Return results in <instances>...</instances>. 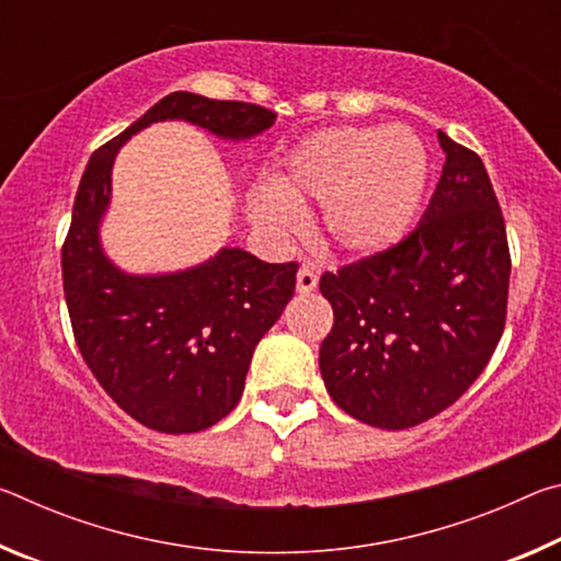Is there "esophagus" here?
Returning a JSON list of instances; mask_svg holds the SVG:
<instances>
[{"label": "esophagus", "instance_id": "1", "mask_svg": "<svg viewBox=\"0 0 561 561\" xmlns=\"http://www.w3.org/2000/svg\"><path fill=\"white\" fill-rule=\"evenodd\" d=\"M317 284H319V279H317V272L311 270V267H301V270L297 272V291H299V294H309V291H314V289H317Z\"/></svg>", "mask_w": 561, "mask_h": 561}]
</instances>
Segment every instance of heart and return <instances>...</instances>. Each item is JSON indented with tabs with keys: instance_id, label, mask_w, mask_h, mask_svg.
<instances>
[{
	"instance_id": "heart-1",
	"label": "heart",
	"mask_w": 561,
	"mask_h": 561,
	"mask_svg": "<svg viewBox=\"0 0 561 561\" xmlns=\"http://www.w3.org/2000/svg\"><path fill=\"white\" fill-rule=\"evenodd\" d=\"M428 175V150L411 128L319 130L291 150L277 187L254 195L252 215L267 232L289 237L299 230L301 207L319 203L327 242L366 257L411 230Z\"/></svg>"
}]
</instances>
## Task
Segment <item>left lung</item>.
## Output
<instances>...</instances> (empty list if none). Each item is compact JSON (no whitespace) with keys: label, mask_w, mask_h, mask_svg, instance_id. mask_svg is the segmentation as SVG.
I'll list each match as a JSON object with an SVG mask.
<instances>
[{"label":"left lung","mask_w":561,"mask_h":561,"mask_svg":"<svg viewBox=\"0 0 561 561\" xmlns=\"http://www.w3.org/2000/svg\"><path fill=\"white\" fill-rule=\"evenodd\" d=\"M438 140L443 175L415 230L319 282L334 309L321 378L374 428H413L453 405L505 329L512 264L495 190L478 153Z\"/></svg>","instance_id":"8db88e82"}]
</instances>
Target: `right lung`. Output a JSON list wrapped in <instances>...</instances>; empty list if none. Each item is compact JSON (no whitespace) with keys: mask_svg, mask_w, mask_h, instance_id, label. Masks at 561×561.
I'll list each match as a JSON object with an SVG mask.
<instances>
[{"mask_svg":"<svg viewBox=\"0 0 561 561\" xmlns=\"http://www.w3.org/2000/svg\"><path fill=\"white\" fill-rule=\"evenodd\" d=\"M277 113L254 103L175 91L101 146L83 170L61 277L76 344L91 374L123 411L160 433H197L232 411L254 346L282 317L297 262L267 264L222 247L197 267L128 274L101 247L118 148L160 121H187L225 140L267 130Z\"/></svg>","mask_w":561,"mask_h":561,"instance_id":"add662e5","label":"right lung"}]
</instances>
